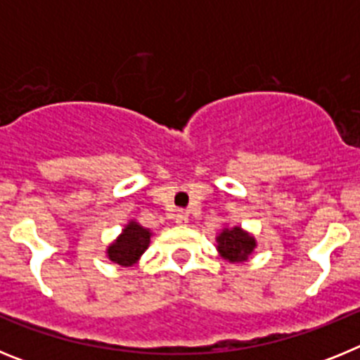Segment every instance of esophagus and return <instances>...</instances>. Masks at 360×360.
I'll list each match as a JSON object with an SVG mask.
<instances>
[{"instance_id": "obj_1", "label": "esophagus", "mask_w": 360, "mask_h": 360, "mask_svg": "<svg viewBox=\"0 0 360 360\" xmlns=\"http://www.w3.org/2000/svg\"><path fill=\"white\" fill-rule=\"evenodd\" d=\"M174 224L176 225H187L189 224V216H187L186 211H178L176 216H174Z\"/></svg>"}]
</instances>
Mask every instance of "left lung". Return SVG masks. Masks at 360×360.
Listing matches in <instances>:
<instances>
[{"label": "left lung", "mask_w": 360, "mask_h": 360, "mask_svg": "<svg viewBox=\"0 0 360 360\" xmlns=\"http://www.w3.org/2000/svg\"><path fill=\"white\" fill-rule=\"evenodd\" d=\"M216 249L229 263H241L249 259L257 247L256 238L241 227H225L216 236Z\"/></svg>", "instance_id": "obj_1"}]
</instances>
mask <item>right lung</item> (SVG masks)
<instances>
[{
	"label": "right lung",
	"mask_w": 360,
	"mask_h": 360,
	"mask_svg": "<svg viewBox=\"0 0 360 360\" xmlns=\"http://www.w3.org/2000/svg\"><path fill=\"white\" fill-rule=\"evenodd\" d=\"M151 236L153 232L149 229L142 227L141 224H136L135 219H131L128 225H124L117 240L110 243V247L106 249V256L110 257V262L120 266L136 265L142 254L149 247Z\"/></svg>",
	"instance_id": "add662e5"
}]
</instances>
